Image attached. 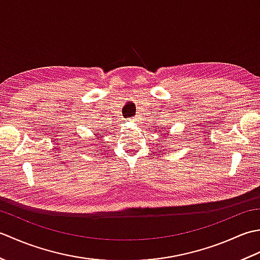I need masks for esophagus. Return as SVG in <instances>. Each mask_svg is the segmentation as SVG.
Listing matches in <instances>:
<instances>
[{
	"instance_id": "obj_1",
	"label": "esophagus",
	"mask_w": 260,
	"mask_h": 260,
	"mask_svg": "<svg viewBox=\"0 0 260 260\" xmlns=\"http://www.w3.org/2000/svg\"><path fill=\"white\" fill-rule=\"evenodd\" d=\"M132 120H134V119H132ZM134 121H135V120H134Z\"/></svg>"
}]
</instances>
